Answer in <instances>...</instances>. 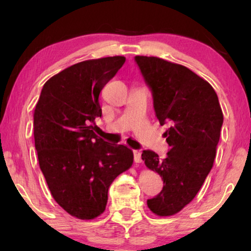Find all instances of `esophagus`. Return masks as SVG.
I'll use <instances>...</instances> for the list:
<instances>
[{
	"label": "esophagus",
	"mask_w": 251,
	"mask_h": 251,
	"mask_svg": "<svg viewBox=\"0 0 251 251\" xmlns=\"http://www.w3.org/2000/svg\"><path fill=\"white\" fill-rule=\"evenodd\" d=\"M134 160L136 164H141L142 163V155L138 151H134Z\"/></svg>",
	"instance_id": "1"
}]
</instances>
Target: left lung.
Listing matches in <instances>:
<instances>
[{
    "label": "left lung",
    "mask_w": 251,
    "mask_h": 251,
    "mask_svg": "<svg viewBox=\"0 0 251 251\" xmlns=\"http://www.w3.org/2000/svg\"><path fill=\"white\" fill-rule=\"evenodd\" d=\"M154 100L156 116L171 151L164 159L144 151L147 168L164 180L163 190L148 199L152 214L167 217L196 197L214 165L224 115L211 85L193 71L154 56H136Z\"/></svg>",
    "instance_id": "8db88e82"
}]
</instances>
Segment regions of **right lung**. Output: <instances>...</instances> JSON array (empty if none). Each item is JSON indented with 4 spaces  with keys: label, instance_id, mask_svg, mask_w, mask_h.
Returning <instances> with one entry per match:
<instances>
[{
    "label": "right lung",
    "instance_id": "1",
    "mask_svg": "<svg viewBox=\"0 0 251 251\" xmlns=\"http://www.w3.org/2000/svg\"><path fill=\"white\" fill-rule=\"evenodd\" d=\"M126 61L108 56L79 62L44 84L34 109L40 168L54 201L67 214L91 220L103 214L113 180L133 165L128 147L100 138L99 97Z\"/></svg>",
    "mask_w": 251,
    "mask_h": 251
}]
</instances>
